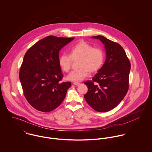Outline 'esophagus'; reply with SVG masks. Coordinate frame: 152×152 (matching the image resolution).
I'll return each mask as SVG.
<instances>
[{
    "instance_id": "34e87169",
    "label": "esophagus",
    "mask_w": 152,
    "mask_h": 152,
    "mask_svg": "<svg viewBox=\"0 0 152 152\" xmlns=\"http://www.w3.org/2000/svg\"><path fill=\"white\" fill-rule=\"evenodd\" d=\"M73 84H74V86H79L81 85V84L79 83H74Z\"/></svg>"
}]
</instances>
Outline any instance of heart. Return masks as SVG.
Returning <instances> with one entry per match:
<instances>
[{
	"label": "heart",
	"instance_id": "obj_1",
	"mask_svg": "<svg viewBox=\"0 0 152 152\" xmlns=\"http://www.w3.org/2000/svg\"><path fill=\"white\" fill-rule=\"evenodd\" d=\"M70 55L62 54L59 58V64L62 69L68 72L71 68L72 59L80 58L79 68L72 71L67 76L69 81L77 83L84 80L89 71H97L103 64L104 53L102 50L93 46L84 41H81L74 45L69 50Z\"/></svg>",
	"mask_w": 152,
	"mask_h": 152
}]
</instances>
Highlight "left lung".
Returning <instances> with one entry per match:
<instances>
[{"label":"left lung","mask_w":152,"mask_h":152,"mask_svg":"<svg viewBox=\"0 0 152 152\" xmlns=\"http://www.w3.org/2000/svg\"><path fill=\"white\" fill-rule=\"evenodd\" d=\"M92 38L99 39L104 44L107 58L92 80L84 83L88 88L84 98L95 110L104 112L115 108L126 95L130 63L119 44L102 36Z\"/></svg>","instance_id":"8db88e82"}]
</instances>
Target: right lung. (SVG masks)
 <instances>
[{
    "instance_id": "add662e5",
    "label": "right lung",
    "mask_w": 152,
    "mask_h": 152,
    "mask_svg": "<svg viewBox=\"0 0 152 152\" xmlns=\"http://www.w3.org/2000/svg\"><path fill=\"white\" fill-rule=\"evenodd\" d=\"M74 39L48 36L26 53L19 78L24 95L34 108L48 112L64 101L70 82H61L63 74L59 64L60 50Z\"/></svg>"
}]
</instances>
